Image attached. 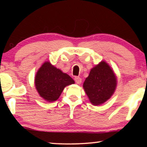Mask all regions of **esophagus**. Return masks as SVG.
Segmentation results:
<instances>
[{"instance_id":"34e87169","label":"esophagus","mask_w":147,"mask_h":147,"mask_svg":"<svg viewBox=\"0 0 147 147\" xmlns=\"http://www.w3.org/2000/svg\"><path fill=\"white\" fill-rule=\"evenodd\" d=\"M74 80H75V82H76V84H81L82 79L80 77H76L75 79H74Z\"/></svg>"}]
</instances>
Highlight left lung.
I'll list each match as a JSON object with an SVG mask.
<instances>
[{
	"instance_id": "1",
	"label": "left lung",
	"mask_w": 147,
	"mask_h": 147,
	"mask_svg": "<svg viewBox=\"0 0 147 147\" xmlns=\"http://www.w3.org/2000/svg\"><path fill=\"white\" fill-rule=\"evenodd\" d=\"M116 86L117 78L113 69L108 63L102 61L90 70L83 88L91 104L99 106L111 98Z\"/></svg>"
}]
</instances>
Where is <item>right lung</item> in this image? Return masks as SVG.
I'll use <instances>...</instances> for the list:
<instances>
[{
    "label": "right lung",
    "instance_id": "obj_1",
    "mask_svg": "<svg viewBox=\"0 0 147 147\" xmlns=\"http://www.w3.org/2000/svg\"><path fill=\"white\" fill-rule=\"evenodd\" d=\"M75 84L68 75L49 61L44 62L36 73L35 86L41 97L48 102H55L66 86Z\"/></svg>",
    "mask_w": 147,
    "mask_h": 147
}]
</instances>
